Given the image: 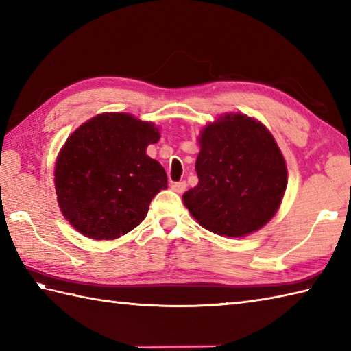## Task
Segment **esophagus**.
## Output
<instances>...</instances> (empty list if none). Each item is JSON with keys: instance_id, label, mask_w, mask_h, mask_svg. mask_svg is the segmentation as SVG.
Segmentation results:
<instances>
[{"instance_id": "1", "label": "esophagus", "mask_w": 351, "mask_h": 351, "mask_svg": "<svg viewBox=\"0 0 351 351\" xmlns=\"http://www.w3.org/2000/svg\"><path fill=\"white\" fill-rule=\"evenodd\" d=\"M171 188H173V191L177 193H183L186 191V182H176V183H173Z\"/></svg>"}]
</instances>
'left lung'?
<instances>
[{
  "mask_svg": "<svg viewBox=\"0 0 351 351\" xmlns=\"http://www.w3.org/2000/svg\"><path fill=\"white\" fill-rule=\"evenodd\" d=\"M198 184L183 193L191 215L219 236L243 237L278 212L287 188L284 156L251 117L225 114L202 129Z\"/></svg>",
  "mask_w": 351,
  "mask_h": 351,
  "instance_id": "left-lung-1",
  "label": "left lung"
}]
</instances>
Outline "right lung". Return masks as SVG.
Here are the masks:
<instances>
[{"label": "right lung", "instance_id": "1", "mask_svg": "<svg viewBox=\"0 0 351 351\" xmlns=\"http://www.w3.org/2000/svg\"><path fill=\"white\" fill-rule=\"evenodd\" d=\"M160 134L149 121L105 112L67 138L56 163L60 210L85 237L112 240L141 223L156 193L168 188L158 160L145 154Z\"/></svg>", "mask_w": 351, "mask_h": 351}]
</instances>
